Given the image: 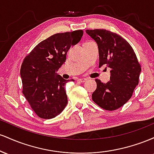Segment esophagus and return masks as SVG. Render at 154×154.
<instances>
[{
    "label": "esophagus",
    "instance_id": "esophagus-1",
    "mask_svg": "<svg viewBox=\"0 0 154 154\" xmlns=\"http://www.w3.org/2000/svg\"><path fill=\"white\" fill-rule=\"evenodd\" d=\"M86 80H87V79H86L85 78H80V79H77V81H78V82H81V83L86 82Z\"/></svg>",
    "mask_w": 154,
    "mask_h": 154
}]
</instances>
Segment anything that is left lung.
I'll return each instance as SVG.
<instances>
[{"instance_id": "obj_1", "label": "left lung", "mask_w": 154, "mask_h": 154, "mask_svg": "<svg viewBox=\"0 0 154 154\" xmlns=\"http://www.w3.org/2000/svg\"><path fill=\"white\" fill-rule=\"evenodd\" d=\"M96 42L99 52V67L111 69L106 83L95 79L96 90L92 99L102 109L114 111L130 100L138 85L141 66L131 45L119 35L106 29H87Z\"/></svg>"}]
</instances>
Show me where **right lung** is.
<instances>
[{
	"label": "right lung",
	"mask_w": 154,
	"mask_h": 154,
	"mask_svg": "<svg viewBox=\"0 0 154 154\" xmlns=\"http://www.w3.org/2000/svg\"><path fill=\"white\" fill-rule=\"evenodd\" d=\"M82 35V30L53 35L24 58L20 70L22 93L39 117L52 119L66 107L68 100L64 86L69 80L56 72L66 61L71 45L78 43Z\"/></svg>",
	"instance_id": "add662e5"
}]
</instances>
